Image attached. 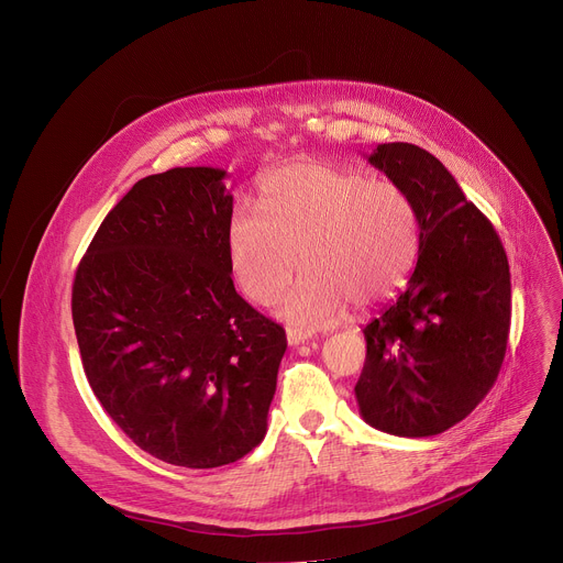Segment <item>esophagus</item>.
Returning a JSON list of instances; mask_svg holds the SVG:
<instances>
[{"instance_id": "obj_1", "label": "esophagus", "mask_w": 563, "mask_h": 563, "mask_svg": "<svg viewBox=\"0 0 563 563\" xmlns=\"http://www.w3.org/2000/svg\"><path fill=\"white\" fill-rule=\"evenodd\" d=\"M310 338H312L310 331H303V329H287V342H289L291 346L303 344V342H308Z\"/></svg>"}]
</instances>
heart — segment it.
Listing matches in <instances>:
<instances>
[{
	"mask_svg": "<svg viewBox=\"0 0 563 563\" xmlns=\"http://www.w3.org/2000/svg\"><path fill=\"white\" fill-rule=\"evenodd\" d=\"M260 205L232 212L234 276L251 301L269 306L303 262L308 272L280 312L306 331L327 327L346 303L393 299L418 264V210L397 183L299 157L262 177Z\"/></svg>",
	"mask_w": 563,
	"mask_h": 563,
	"instance_id": "heart-1",
	"label": "heart"
}]
</instances>
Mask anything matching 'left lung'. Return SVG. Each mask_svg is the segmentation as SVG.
Instances as JSON below:
<instances>
[{"instance_id":"1","label":"left lung","mask_w":563,"mask_h":563,"mask_svg":"<svg viewBox=\"0 0 563 563\" xmlns=\"http://www.w3.org/2000/svg\"><path fill=\"white\" fill-rule=\"evenodd\" d=\"M369 164L416 202L420 255L399 299L363 329L356 399L374 429L427 438L493 388L511 327L509 260L493 223L420 145L380 143Z\"/></svg>"}]
</instances>
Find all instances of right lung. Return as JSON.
Masks as SVG:
<instances>
[{
    "label": "right lung",
    "instance_id": "obj_1",
    "mask_svg": "<svg viewBox=\"0 0 563 563\" xmlns=\"http://www.w3.org/2000/svg\"><path fill=\"white\" fill-rule=\"evenodd\" d=\"M225 170L139 180L104 217L73 283L88 383L136 445L183 467L240 461L266 433L287 349L230 278Z\"/></svg>",
    "mask_w": 563,
    "mask_h": 563
}]
</instances>
